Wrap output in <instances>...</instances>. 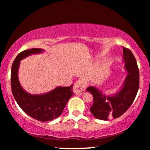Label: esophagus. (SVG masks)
<instances>
[{"label": "esophagus", "instance_id": "esophagus-1", "mask_svg": "<svg viewBox=\"0 0 150 150\" xmlns=\"http://www.w3.org/2000/svg\"><path fill=\"white\" fill-rule=\"evenodd\" d=\"M85 90V84L83 81L78 80L75 82L73 87V92L77 95H81Z\"/></svg>", "mask_w": 150, "mask_h": 150}]
</instances>
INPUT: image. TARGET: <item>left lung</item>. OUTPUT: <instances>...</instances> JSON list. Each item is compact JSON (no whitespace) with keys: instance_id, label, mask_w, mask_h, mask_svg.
<instances>
[{"instance_id":"8db88e82","label":"left lung","mask_w":150,"mask_h":150,"mask_svg":"<svg viewBox=\"0 0 150 150\" xmlns=\"http://www.w3.org/2000/svg\"><path fill=\"white\" fill-rule=\"evenodd\" d=\"M123 51V63L127 75L120 89L114 94H106L97 87L87 88L94 98L90 111L99 120L118 118L131 106L137 95L140 80L138 66L131 51L124 47Z\"/></svg>"}]
</instances>
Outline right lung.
<instances>
[{
  "instance_id": "1",
  "label": "right lung",
  "mask_w": 150,
  "mask_h": 150,
  "mask_svg": "<svg viewBox=\"0 0 150 150\" xmlns=\"http://www.w3.org/2000/svg\"><path fill=\"white\" fill-rule=\"evenodd\" d=\"M44 52L42 49L25 50L17 56L11 68V89L13 95L22 111L27 115L39 120L50 121L58 118L63 112L65 105L73 96V86L56 87L49 92L32 94L22 88L18 78L20 61L32 54Z\"/></svg>"
}]
</instances>
